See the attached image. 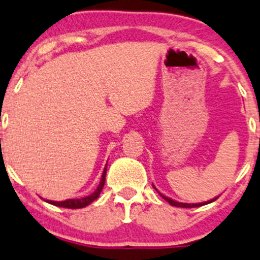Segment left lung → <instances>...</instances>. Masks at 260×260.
I'll return each instance as SVG.
<instances>
[{"label": "left lung", "mask_w": 260, "mask_h": 260, "mask_svg": "<svg viewBox=\"0 0 260 260\" xmlns=\"http://www.w3.org/2000/svg\"><path fill=\"white\" fill-rule=\"evenodd\" d=\"M159 194H160V193H159ZM160 197H162L163 199H166V201L168 202V203L171 204V206H174V207H180V208H194V207H201V206H204V204L212 203V202H214L215 199H218V197H217V198H214V199H210V201H208V202H204V203L188 204V203H179V202H176V201H173V199L168 198V197H166V196H163V194H160Z\"/></svg>", "instance_id": "8db88e82"}]
</instances>
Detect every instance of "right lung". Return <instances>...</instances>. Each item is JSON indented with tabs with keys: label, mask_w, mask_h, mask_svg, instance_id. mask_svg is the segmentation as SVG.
<instances>
[{
	"label": "right lung",
	"mask_w": 260,
	"mask_h": 260,
	"mask_svg": "<svg viewBox=\"0 0 260 260\" xmlns=\"http://www.w3.org/2000/svg\"><path fill=\"white\" fill-rule=\"evenodd\" d=\"M106 172H107V166H106L105 171H103L102 174V178H101L100 185L97 187V189L94 190L92 194L83 197V198H78V199H67V201L63 202H54V201H46L47 203L53 204V206L57 207H62V208H70V209H77V208H84L87 207L88 204H91L92 202L95 201L101 194L103 189V185H105V180H106Z\"/></svg>",
	"instance_id": "1"
}]
</instances>
